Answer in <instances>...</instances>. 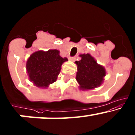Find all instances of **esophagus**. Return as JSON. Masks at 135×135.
Masks as SVG:
<instances>
[{
    "mask_svg": "<svg viewBox=\"0 0 135 135\" xmlns=\"http://www.w3.org/2000/svg\"><path fill=\"white\" fill-rule=\"evenodd\" d=\"M76 59V57L74 56V57H69V60L71 61H75Z\"/></svg>",
    "mask_w": 135,
    "mask_h": 135,
    "instance_id": "1",
    "label": "esophagus"
}]
</instances>
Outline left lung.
Listing matches in <instances>:
<instances>
[{
    "mask_svg": "<svg viewBox=\"0 0 135 135\" xmlns=\"http://www.w3.org/2000/svg\"><path fill=\"white\" fill-rule=\"evenodd\" d=\"M81 59L76 61L78 65L76 80L82 89H92L100 86L105 76V69L98 65L89 54L80 55Z\"/></svg>",
    "mask_w": 135,
    "mask_h": 135,
    "instance_id": "left-lung-1",
    "label": "left lung"
}]
</instances>
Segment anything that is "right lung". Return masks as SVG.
Instances as JSON below:
<instances>
[{"label":"right lung","mask_w":135,"mask_h":135,"mask_svg":"<svg viewBox=\"0 0 135 135\" xmlns=\"http://www.w3.org/2000/svg\"><path fill=\"white\" fill-rule=\"evenodd\" d=\"M67 58L59 56L57 50L38 51L32 54L26 63V69L31 81L39 87H47L56 81L64 62Z\"/></svg>","instance_id":"obj_1"}]
</instances>
